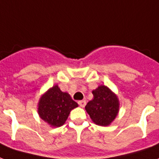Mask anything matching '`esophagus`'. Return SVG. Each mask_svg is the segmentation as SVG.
<instances>
[{"mask_svg": "<svg viewBox=\"0 0 159 159\" xmlns=\"http://www.w3.org/2000/svg\"><path fill=\"white\" fill-rule=\"evenodd\" d=\"M78 104L81 107H84L85 105H86V101L85 100H81V101H78Z\"/></svg>", "mask_w": 159, "mask_h": 159, "instance_id": "esophagus-1", "label": "esophagus"}]
</instances>
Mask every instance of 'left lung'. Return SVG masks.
Returning a JSON list of instances; mask_svg holds the SVG:
<instances>
[{
  "label": "left lung",
  "instance_id": "obj_1",
  "mask_svg": "<svg viewBox=\"0 0 159 159\" xmlns=\"http://www.w3.org/2000/svg\"><path fill=\"white\" fill-rule=\"evenodd\" d=\"M93 99L88 102L85 109L97 125H110L117 116L119 101L117 95L107 87L101 85L93 91Z\"/></svg>",
  "mask_w": 159,
  "mask_h": 159
}]
</instances>
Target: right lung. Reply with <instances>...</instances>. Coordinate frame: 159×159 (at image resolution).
I'll return each instance as SVG.
<instances>
[{
	"mask_svg": "<svg viewBox=\"0 0 159 159\" xmlns=\"http://www.w3.org/2000/svg\"><path fill=\"white\" fill-rule=\"evenodd\" d=\"M78 107L67 93L61 92L57 85L46 92L38 102V114L51 127L62 126L67 119L70 112Z\"/></svg>",
	"mask_w": 159,
	"mask_h": 159,
	"instance_id": "1",
	"label": "right lung"
}]
</instances>
